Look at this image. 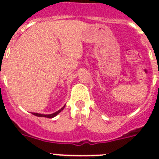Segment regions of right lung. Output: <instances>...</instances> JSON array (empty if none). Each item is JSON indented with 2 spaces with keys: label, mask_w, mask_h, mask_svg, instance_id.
Here are the masks:
<instances>
[{
  "label": "right lung",
  "mask_w": 159,
  "mask_h": 159,
  "mask_svg": "<svg viewBox=\"0 0 159 159\" xmlns=\"http://www.w3.org/2000/svg\"><path fill=\"white\" fill-rule=\"evenodd\" d=\"M65 106H62V108L60 109V110H58L57 111H56V112H54V113L53 114H49V115H43V114H39V113H32L34 115V116H38V117H46V118H53V117H55V116H57V114H59L61 111L64 109Z\"/></svg>",
  "instance_id": "1"
}]
</instances>
